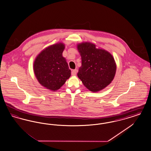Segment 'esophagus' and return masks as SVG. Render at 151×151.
Wrapping results in <instances>:
<instances>
[{"instance_id": "1", "label": "esophagus", "mask_w": 151, "mask_h": 151, "mask_svg": "<svg viewBox=\"0 0 151 151\" xmlns=\"http://www.w3.org/2000/svg\"><path fill=\"white\" fill-rule=\"evenodd\" d=\"M77 72H78V70L75 69V70H72V72H71V74H72V75H73V76H75V75H76Z\"/></svg>"}]
</instances>
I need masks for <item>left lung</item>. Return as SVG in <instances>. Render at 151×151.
<instances>
[{
    "label": "left lung",
    "mask_w": 151,
    "mask_h": 151,
    "mask_svg": "<svg viewBox=\"0 0 151 151\" xmlns=\"http://www.w3.org/2000/svg\"><path fill=\"white\" fill-rule=\"evenodd\" d=\"M78 49L81 57V66L78 76L89 91L96 92L105 88L115 76L116 64L107 51L97 49L89 42L80 43Z\"/></svg>",
    "instance_id": "obj_1"
}]
</instances>
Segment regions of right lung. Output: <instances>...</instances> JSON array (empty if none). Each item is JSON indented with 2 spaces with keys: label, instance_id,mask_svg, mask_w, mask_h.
<instances>
[{
  "label": "right lung",
  "instance_id": "add662e5",
  "mask_svg": "<svg viewBox=\"0 0 151 151\" xmlns=\"http://www.w3.org/2000/svg\"><path fill=\"white\" fill-rule=\"evenodd\" d=\"M65 45L57 43L42 51L34 62L33 69L38 82L48 89L55 91L71 76V70L62 56Z\"/></svg>",
  "mask_w": 151,
  "mask_h": 151
}]
</instances>
